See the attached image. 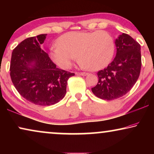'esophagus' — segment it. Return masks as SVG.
<instances>
[{
	"mask_svg": "<svg viewBox=\"0 0 154 154\" xmlns=\"http://www.w3.org/2000/svg\"><path fill=\"white\" fill-rule=\"evenodd\" d=\"M79 74L81 75H88V73H86V72H79Z\"/></svg>",
	"mask_w": 154,
	"mask_h": 154,
	"instance_id": "obj_1",
	"label": "esophagus"
}]
</instances>
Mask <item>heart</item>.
Masks as SVG:
<instances>
[{"instance_id": "heart-1", "label": "heart", "mask_w": 154, "mask_h": 154, "mask_svg": "<svg viewBox=\"0 0 154 154\" xmlns=\"http://www.w3.org/2000/svg\"><path fill=\"white\" fill-rule=\"evenodd\" d=\"M51 49L52 60L60 68L66 69L78 59L84 68L97 71L112 60L115 45L113 37L106 31H71L62 35Z\"/></svg>"}]
</instances>
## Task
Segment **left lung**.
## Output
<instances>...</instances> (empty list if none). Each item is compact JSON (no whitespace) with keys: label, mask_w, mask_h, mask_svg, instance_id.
<instances>
[{"label":"left lung","mask_w":154,"mask_h":154,"mask_svg":"<svg viewBox=\"0 0 154 154\" xmlns=\"http://www.w3.org/2000/svg\"><path fill=\"white\" fill-rule=\"evenodd\" d=\"M116 56L106 68L99 71L98 83L92 88L97 97L116 100L127 94L137 81L142 66L140 45L126 33L116 40Z\"/></svg>","instance_id":"1"}]
</instances>
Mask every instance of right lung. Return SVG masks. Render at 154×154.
<instances>
[{
    "label": "right lung",
    "instance_id": "1",
    "mask_svg": "<svg viewBox=\"0 0 154 154\" xmlns=\"http://www.w3.org/2000/svg\"><path fill=\"white\" fill-rule=\"evenodd\" d=\"M47 34L24 40L13 50L10 77L21 96L33 104L50 106L60 102L66 92L68 79L74 73L57 68L41 49Z\"/></svg>",
    "mask_w": 154,
    "mask_h": 154
}]
</instances>
